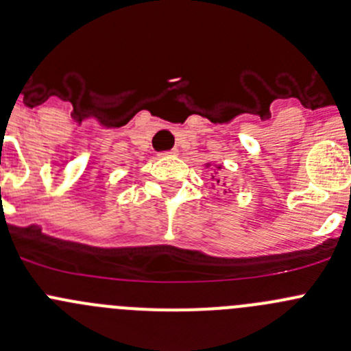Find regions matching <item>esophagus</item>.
<instances>
[{
  "mask_svg": "<svg viewBox=\"0 0 351 351\" xmlns=\"http://www.w3.org/2000/svg\"><path fill=\"white\" fill-rule=\"evenodd\" d=\"M178 153V149H169V151H162V153H159L161 156H175Z\"/></svg>",
  "mask_w": 351,
  "mask_h": 351,
  "instance_id": "esophagus-1",
  "label": "esophagus"
}]
</instances>
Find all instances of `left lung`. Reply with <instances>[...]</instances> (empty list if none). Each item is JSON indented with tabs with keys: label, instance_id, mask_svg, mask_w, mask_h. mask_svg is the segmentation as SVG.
<instances>
[{
	"label": "left lung",
	"instance_id": "left-lung-1",
	"mask_svg": "<svg viewBox=\"0 0 351 351\" xmlns=\"http://www.w3.org/2000/svg\"><path fill=\"white\" fill-rule=\"evenodd\" d=\"M219 182H221V180H217V183H219Z\"/></svg>",
	"mask_w": 351,
	"mask_h": 351
}]
</instances>
